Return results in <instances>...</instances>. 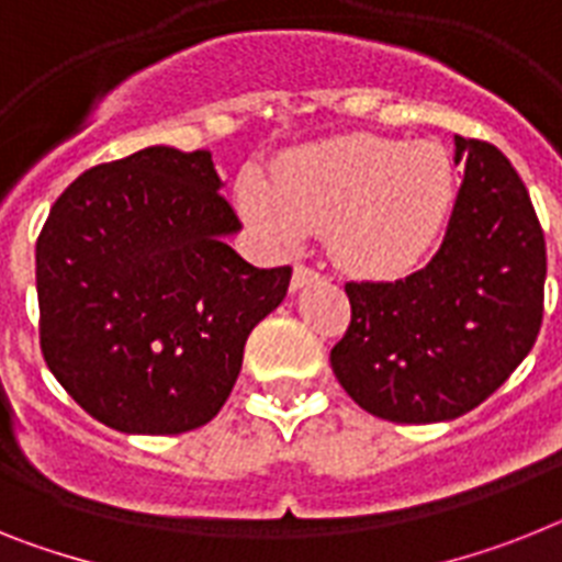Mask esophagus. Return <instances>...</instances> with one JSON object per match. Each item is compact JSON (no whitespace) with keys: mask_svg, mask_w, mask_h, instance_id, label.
<instances>
[{"mask_svg":"<svg viewBox=\"0 0 562 562\" xmlns=\"http://www.w3.org/2000/svg\"><path fill=\"white\" fill-rule=\"evenodd\" d=\"M314 280H319V273L314 268L303 266V262H296L294 266V277H291V291H300L305 285H311Z\"/></svg>","mask_w":562,"mask_h":562,"instance_id":"34e87169","label":"esophagus"}]
</instances>
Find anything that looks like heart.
<instances>
[{"label": "heart", "instance_id": "b5f03b06", "mask_svg": "<svg viewBox=\"0 0 562 562\" xmlns=\"http://www.w3.org/2000/svg\"><path fill=\"white\" fill-rule=\"evenodd\" d=\"M457 200V171L437 143L351 134L303 145L273 182L245 173L239 211L271 248L328 234L339 266L362 277H403L437 248Z\"/></svg>", "mask_w": 562, "mask_h": 562}]
</instances>
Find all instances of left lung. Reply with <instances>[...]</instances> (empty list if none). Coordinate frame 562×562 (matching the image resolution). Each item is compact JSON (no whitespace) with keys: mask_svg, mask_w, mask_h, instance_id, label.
Instances as JSON below:
<instances>
[{"mask_svg":"<svg viewBox=\"0 0 562 562\" xmlns=\"http://www.w3.org/2000/svg\"><path fill=\"white\" fill-rule=\"evenodd\" d=\"M465 159L454 211L423 271L348 282L351 325L331 369L353 403L391 423H446L488 400L543 323L546 239L529 191L494 145L454 136Z\"/></svg>","mask_w":562,"mask_h":562,"instance_id":"obj_1","label":"left lung"}]
</instances>
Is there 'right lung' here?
<instances>
[{"instance_id":"1","label":"right lung","mask_w":562,"mask_h":562,"mask_svg":"<svg viewBox=\"0 0 562 562\" xmlns=\"http://www.w3.org/2000/svg\"><path fill=\"white\" fill-rule=\"evenodd\" d=\"M211 150L150 145L74 179L36 243L42 353L70 397L122 434L220 414L291 268L228 245L243 223Z\"/></svg>"}]
</instances>
